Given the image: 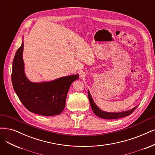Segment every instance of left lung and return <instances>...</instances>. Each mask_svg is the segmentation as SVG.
<instances>
[{
	"label": "left lung",
	"instance_id": "1",
	"mask_svg": "<svg viewBox=\"0 0 155 155\" xmlns=\"http://www.w3.org/2000/svg\"><path fill=\"white\" fill-rule=\"evenodd\" d=\"M88 99L90 103V106H91L92 109L94 111V113L97 115V117H100V118L104 119H119L122 118V117H124L126 116H128L130 114H131L137 108V106H135L133 108L124 111H121L118 112V113H113V112H106L104 111L101 110L98 106L96 105L95 102L94 101L89 91H88Z\"/></svg>",
	"mask_w": 155,
	"mask_h": 155
}]
</instances>
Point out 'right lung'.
<instances>
[{
    "label": "right lung",
    "mask_w": 155,
    "mask_h": 155,
    "mask_svg": "<svg viewBox=\"0 0 155 155\" xmlns=\"http://www.w3.org/2000/svg\"><path fill=\"white\" fill-rule=\"evenodd\" d=\"M23 49L22 41L13 61L12 81L15 93L31 112L44 116L60 114L65 108L69 88L79 75L62 77L49 82H31L24 72Z\"/></svg>",
    "instance_id": "right-lung-1"
}]
</instances>
